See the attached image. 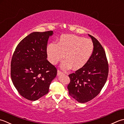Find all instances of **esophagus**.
Segmentation results:
<instances>
[{"mask_svg":"<svg viewBox=\"0 0 124 124\" xmlns=\"http://www.w3.org/2000/svg\"><path fill=\"white\" fill-rule=\"evenodd\" d=\"M64 73H63L62 71H61V70H58V71H57V75H62V74H64Z\"/></svg>","mask_w":124,"mask_h":124,"instance_id":"34e87169","label":"esophagus"}]
</instances>
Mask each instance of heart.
<instances>
[{
	"label": "heart",
	"instance_id": "1",
	"mask_svg": "<svg viewBox=\"0 0 124 124\" xmlns=\"http://www.w3.org/2000/svg\"><path fill=\"white\" fill-rule=\"evenodd\" d=\"M94 51V44L89 39L75 35L66 34L60 37L57 44L50 43L47 47L50 62L56 64L64 57L62 64L65 69L73 67L75 70L82 68L89 61Z\"/></svg>",
	"mask_w": 124,
	"mask_h": 124
}]
</instances>
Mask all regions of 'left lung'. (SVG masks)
<instances>
[{
    "instance_id": "obj_1",
    "label": "left lung",
    "mask_w": 124,
    "mask_h": 124,
    "mask_svg": "<svg viewBox=\"0 0 124 124\" xmlns=\"http://www.w3.org/2000/svg\"><path fill=\"white\" fill-rule=\"evenodd\" d=\"M94 44V51L89 61L81 69L69 75L67 85L69 95L80 103L93 100L101 92L107 81L108 64L102 45L90 35Z\"/></svg>"
}]
</instances>
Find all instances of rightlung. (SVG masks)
<instances>
[{
	"instance_id": "right-lung-1",
	"label": "right lung",
	"mask_w": 124,
	"mask_h": 124,
	"mask_svg": "<svg viewBox=\"0 0 124 124\" xmlns=\"http://www.w3.org/2000/svg\"><path fill=\"white\" fill-rule=\"evenodd\" d=\"M53 31L34 32L16 47L11 63L13 83L22 97L36 101L49 92L57 70L47 58V44Z\"/></svg>"
}]
</instances>
